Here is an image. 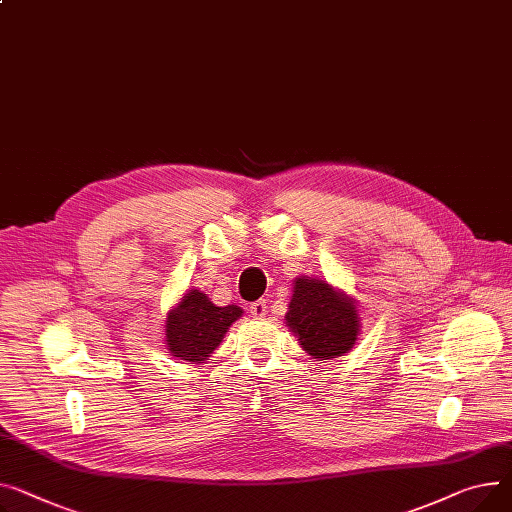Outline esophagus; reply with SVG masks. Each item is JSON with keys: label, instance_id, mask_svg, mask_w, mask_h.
<instances>
[{"label": "esophagus", "instance_id": "1", "mask_svg": "<svg viewBox=\"0 0 512 512\" xmlns=\"http://www.w3.org/2000/svg\"><path fill=\"white\" fill-rule=\"evenodd\" d=\"M249 311H251V315H253V317L263 319V317L267 315V311H269V304H267V300H265V298L255 300V302L249 306Z\"/></svg>", "mask_w": 512, "mask_h": 512}]
</instances>
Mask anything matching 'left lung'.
<instances>
[{
  "label": "left lung",
  "instance_id": "8db88e82",
  "mask_svg": "<svg viewBox=\"0 0 512 512\" xmlns=\"http://www.w3.org/2000/svg\"><path fill=\"white\" fill-rule=\"evenodd\" d=\"M286 323L298 335L302 350L313 358L344 356L360 331L356 304L321 280L298 278Z\"/></svg>",
  "mask_w": 512,
  "mask_h": 512
}]
</instances>
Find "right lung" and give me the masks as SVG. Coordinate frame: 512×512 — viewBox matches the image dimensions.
<instances>
[{
  "instance_id": "obj_1",
  "label": "right lung",
  "mask_w": 512,
  "mask_h": 512,
  "mask_svg": "<svg viewBox=\"0 0 512 512\" xmlns=\"http://www.w3.org/2000/svg\"><path fill=\"white\" fill-rule=\"evenodd\" d=\"M243 315L236 304L216 306L206 294L189 290L166 321V344L173 356L203 362L220 346L226 329Z\"/></svg>"
}]
</instances>
